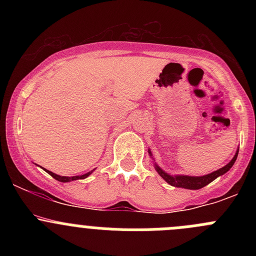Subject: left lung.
Wrapping results in <instances>:
<instances>
[{
    "instance_id": "left-lung-1",
    "label": "left lung",
    "mask_w": 256,
    "mask_h": 256,
    "mask_svg": "<svg viewBox=\"0 0 256 256\" xmlns=\"http://www.w3.org/2000/svg\"><path fill=\"white\" fill-rule=\"evenodd\" d=\"M238 152H239V148L236 150V154H234L233 158L230 160V161L228 162V164H226V166H223L222 168H219L218 171H214L212 172V174H204V176H187V174H167L166 171H164V170L161 168V167L158 166V164L154 162V170L157 171V174H160L162 178H164V180H166L168 184L174 186V187H180V188H186V190H200V188L206 187V186L209 184L210 182H213L216 178L223 176L224 174H226V172L229 171V170L233 167L234 162L236 161V157H238ZM148 154L152 157V152L151 150H148ZM152 160L154 161V158L152 157Z\"/></svg>"
}]
</instances>
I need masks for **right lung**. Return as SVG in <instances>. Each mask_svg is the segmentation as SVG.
Returning a JSON list of instances; mask_svg holds the SVG:
<instances>
[{
  "mask_svg": "<svg viewBox=\"0 0 256 256\" xmlns=\"http://www.w3.org/2000/svg\"><path fill=\"white\" fill-rule=\"evenodd\" d=\"M44 170V168H43ZM92 171H94V170H92ZM92 171H90V172H88V174H82V176H73V177H66V176H59V174H53V172H50V171H48V170H46V172H47V174H50L52 177L54 178V180H59V182H70V180H84V178H86V177H89L90 174H92Z\"/></svg>",
  "mask_w": 256,
  "mask_h": 256,
  "instance_id": "1",
  "label": "right lung"
}]
</instances>
